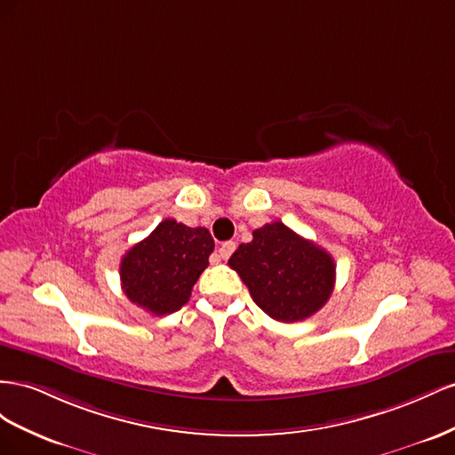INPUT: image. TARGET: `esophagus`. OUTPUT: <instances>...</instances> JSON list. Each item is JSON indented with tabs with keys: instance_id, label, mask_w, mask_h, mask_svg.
I'll return each mask as SVG.
<instances>
[{
	"instance_id": "1",
	"label": "esophagus",
	"mask_w": 455,
	"mask_h": 455,
	"mask_svg": "<svg viewBox=\"0 0 455 455\" xmlns=\"http://www.w3.org/2000/svg\"><path fill=\"white\" fill-rule=\"evenodd\" d=\"M236 250V243L235 242H225V243H220V248H219V257L223 259V261H227V259L232 255V251Z\"/></svg>"
}]
</instances>
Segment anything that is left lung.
I'll list each match as a JSON object with an SVG mask.
<instances>
[{"label": "left lung", "mask_w": 455, "mask_h": 455, "mask_svg": "<svg viewBox=\"0 0 455 455\" xmlns=\"http://www.w3.org/2000/svg\"><path fill=\"white\" fill-rule=\"evenodd\" d=\"M255 305L278 322H299L328 303L335 285L333 257L280 220L253 230L228 259Z\"/></svg>", "instance_id": "8db88e82"}]
</instances>
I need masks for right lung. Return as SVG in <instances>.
<instances>
[{"mask_svg": "<svg viewBox=\"0 0 455 455\" xmlns=\"http://www.w3.org/2000/svg\"><path fill=\"white\" fill-rule=\"evenodd\" d=\"M215 242L210 230L165 219L150 236L135 243L120 263L127 299L154 316L172 315L188 299L194 283L210 265Z\"/></svg>", "mask_w": 455, "mask_h": 455, "instance_id": "obj_1", "label": "right lung"}]
</instances>
